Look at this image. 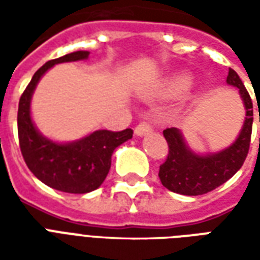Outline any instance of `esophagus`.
I'll return each instance as SVG.
<instances>
[{
	"label": "esophagus",
	"instance_id": "1",
	"mask_svg": "<svg viewBox=\"0 0 260 260\" xmlns=\"http://www.w3.org/2000/svg\"><path fill=\"white\" fill-rule=\"evenodd\" d=\"M150 131H152V125L149 124V122H146V121H142V122H139V124L135 126V134L138 136L145 135V134L150 132Z\"/></svg>",
	"mask_w": 260,
	"mask_h": 260
}]
</instances>
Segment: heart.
I'll return each mask as SVG.
<instances>
[{"mask_svg": "<svg viewBox=\"0 0 260 260\" xmlns=\"http://www.w3.org/2000/svg\"><path fill=\"white\" fill-rule=\"evenodd\" d=\"M189 85V80L188 78H184V76H180V78H177L171 82V85H170V90L174 91V93H181V91H184Z\"/></svg>", "mask_w": 260, "mask_h": 260, "instance_id": "b5f03b06", "label": "heart"}]
</instances>
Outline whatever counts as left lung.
<instances>
[{
	"label": "left lung",
	"instance_id": "1",
	"mask_svg": "<svg viewBox=\"0 0 260 260\" xmlns=\"http://www.w3.org/2000/svg\"><path fill=\"white\" fill-rule=\"evenodd\" d=\"M227 83L240 89L246 108L242 131L237 141L223 152L199 156L191 152L177 128H167L163 135L169 145L167 158L158 170V178L167 189L181 195H203L229 181L242 167L251 145L253 104L242 80L234 69H229Z\"/></svg>",
	"mask_w": 260,
	"mask_h": 260
}]
</instances>
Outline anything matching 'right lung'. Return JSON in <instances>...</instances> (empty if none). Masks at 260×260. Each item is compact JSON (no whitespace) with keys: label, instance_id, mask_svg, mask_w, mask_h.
I'll list each match as a JSON object with an SVG mask.
<instances>
[{"label":"right lung","instance_id":"right-lung-1","mask_svg":"<svg viewBox=\"0 0 260 260\" xmlns=\"http://www.w3.org/2000/svg\"><path fill=\"white\" fill-rule=\"evenodd\" d=\"M89 51H75L51 59L37 69L22 93L18 108V136L26 166L46 185L68 193L94 191L106 180L111 167V154L121 143L132 138L134 131H96L74 142H55L42 135L30 118V99L37 82L53 65L87 58Z\"/></svg>","mask_w":260,"mask_h":260}]
</instances>
